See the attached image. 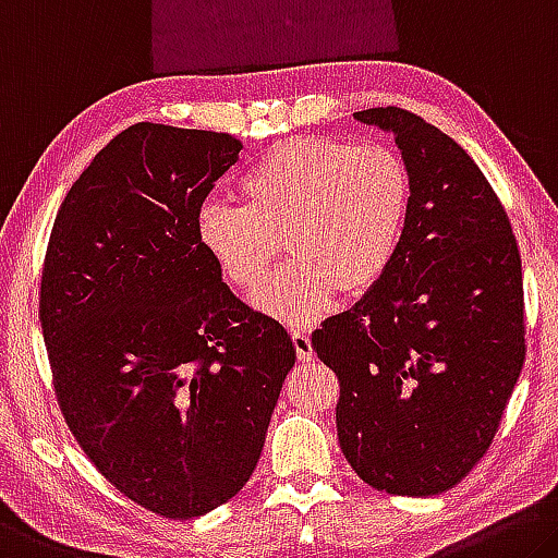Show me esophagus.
<instances>
[{
  "label": "esophagus",
  "mask_w": 558,
  "mask_h": 558,
  "mask_svg": "<svg viewBox=\"0 0 558 558\" xmlns=\"http://www.w3.org/2000/svg\"><path fill=\"white\" fill-rule=\"evenodd\" d=\"M293 344H295V352L300 360H313V342H311V335L305 330H293Z\"/></svg>",
  "instance_id": "1"
}]
</instances>
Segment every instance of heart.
Wrapping results in <instances>:
<instances>
[{"label":"heart","mask_w":558,"mask_h":558,"mask_svg":"<svg viewBox=\"0 0 558 558\" xmlns=\"http://www.w3.org/2000/svg\"><path fill=\"white\" fill-rule=\"evenodd\" d=\"M238 193L245 208L203 203L198 245L231 286L253 290L286 238L293 260L251 300L260 313L305 327L340 290L365 295L383 282L402 243L410 171L395 148L375 141L290 136L247 168Z\"/></svg>","instance_id":"b5f03b06"}]
</instances>
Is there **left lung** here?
I'll use <instances>...</instances> for the list:
<instances>
[{
	"label": "left lung",
	"instance_id": "left-lung-1",
	"mask_svg": "<svg viewBox=\"0 0 558 558\" xmlns=\"http://www.w3.org/2000/svg\"><path fill=\"white\" fill-rule=\"evenodd\" d=\"M355 119L395 136L410 210L383 282L325 320L313 348L340 379L338 439L360 480L435 497L492 445L524 365L519 247L454 138L397 106Z\"/></svg>",
	"mask_w": 558,
	"mask_h": 558
}]
</instances>
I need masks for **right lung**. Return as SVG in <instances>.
<instances>
[{
  "label": "right lung",
  "instance_id": "obj_1",
  "mask_svg": "<svg viewBox=\"0 0 558 558\" xmlns=\"http://www.w3.org/2000/svg\"><path fill=\"white\" fill-rule=\"evenodd\" d=\"M243 144L136 123L61 203L39 315L78 445L121 494L193 519L258 464L295 365L286 327L241 303L196 238V216Z\"/></svg>",
  "mask_w": 558,
  "mask_h": 558
}]
</instances>
